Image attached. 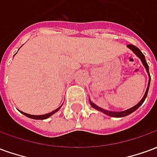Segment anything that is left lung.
I'll return each instance as SVG.
<instances>
[{"mask_svg": "<svg viewBox=\"0 0 157 157\" xmlns=\"http://www.w3.org/2000/svg\"><path fill=\"white\" fill-rule=\"evenodd\" d=\"M128 47L131 50H133V52L135 53V55L138 56L139 58L141 59L142 63H143V65H144V66L145 67V69H146V71H147V73H148L149 76H150V79H149V83H148V86H147V89H146V92H145V95H144V97H143V98L140 100V102H139L138 104H136L135 106H134L133 108H131V109H127V110H125V111H122V112H110V111H107V110H105V109H101V108H99V107H98L97 105H95L94 103H92L91 101H90V103H91V105H92V108H94L95 109H97V110H98V111H101V112L104 113L105 114H107V115L109 116H111V117H115V118H121V117H124V116H127L128 115V114H130V113H132L133 112H135L136 109H138L140 106L141 105L143 102H145V98H146V97H147V93H148V90H149V86H150V82H151V75H150V72H149V66L148 65H147V63H146V60H145V55L142 54V52L137 47H135V45L133 44H128Z\"/></svg>", "mask_w": 157, "mask_h": 157, "instance_id": "1", "label": "left lung"}]
</instances>
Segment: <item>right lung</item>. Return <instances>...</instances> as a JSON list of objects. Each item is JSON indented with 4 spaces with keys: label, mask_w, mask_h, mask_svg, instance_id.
<instances>
[{
    "label": "right lung",
    "mask_w": 157,
    "mask_h": 157,
    "mask_svg": "<svg viewBox=\"0 0 157 157\" xmlns=\"http://www.w3.org/2000/svg\"><path fill=\"white\" fill-rule=\"evenodd\" d=\"M59 109H60V107L59 108H58L57 109H55V110H54V111H52V112H50L49 113H47V114H44V115H31V114H29V113H23V112H21L22 113H23L24 115L27 116V117H29V118H33V119H45V118H48V117H50L51 115H53L55 113H56L57 111H59Z\"/></svg>",
    "instance_id": "right-lung-1"
}]
</instances>
